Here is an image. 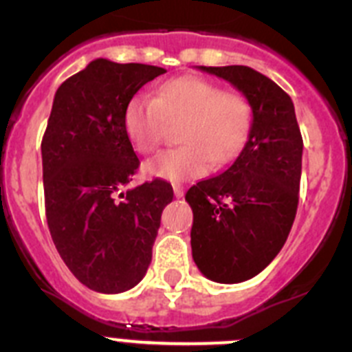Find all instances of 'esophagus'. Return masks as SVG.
Masks as SVG:
<instances>
[{
  "instance_id": "esophagus-1",
  "label": "esophagus",
  "mask_w": 352,
  "mask_h": 352,
  "mask_svg": "<svg viewBox=\"0 0 352 352\" xmlns=\"http://www.w3.org/2000/svg\"><path fill=\"white\" fill-rule=\"evenodd\" d=\"M173 190H174V195H176L178 199L185 195V188H183L182 185H173Z\"/></svg>"
}]
</instances>
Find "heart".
<instances>
[{
  "mask_svg": "<svg viewBox=\"0 0 352 352\" xmlns=\"http://www.w3.org/2000/svg\"><path fill=\"white\" fill-rule=\"evenodd\" d=\"M167 121H183L179 141L185 144L162 151L144 169L155 178L185 182L206 174L211 160L222 166L238 153L252 129V105L213 80L183 76L162 84L155 96H133L123 116L126 135L141 153L158 148Z\"/></svg>",
  "mask_w": 352,
  "mask_h": 352,
  "instance_id": "obj_1",
  "label": "heart"
}]
</instances>
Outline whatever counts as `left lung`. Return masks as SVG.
I'll use <instances>...</instances> for the list:
<instances>
[{
  "label": "left lung",
  "instance_id": "8db88e82",
  "mask_svg": "<svg viewBox=\"0 0 352 352\" xmlns=\"http://www.w3.org/2000/svg\"><path fill=\"white\" fill-rule=\"evenodd\" d=\"M199 68L231 82L252 105V129L232 166L185 195L197 268L213 282L238 284L263 272L291 232L303 139L291 96L272 79L243 65Z\"/></svg>",
  "mask_w": 352,
  "mask_h": 352
}]
</instances>
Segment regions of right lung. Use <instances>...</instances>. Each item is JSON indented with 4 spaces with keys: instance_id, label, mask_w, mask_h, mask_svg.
Masks as SVG:
<instances>
[{
    "instance_id": "right-lung-1",
    "label": "right lung",
    "mask_w": 352,
    "mask_h": 352,
    "mask_svg": "<svg viewBox=\"0 0 352 352\" xmlns=\"http://www.w3.org/2000/svg\"><path fill=\"white\" fill-rule=\"evenodd\" d=\"M162 74L166 68L98 58L54 95L42 139L45 217L61 259L91 291L118 294L142 280L173 201L170 183L158 178L121 192L139 169L125 109Z\"/></svg>"
}]
</instances>
